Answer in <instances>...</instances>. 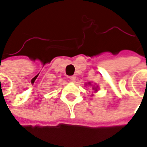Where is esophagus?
<instances>
[{
	"label": "esophagus",
	"instance_id": "1",
	"mask_svg": "<svg viewBox=\"0 0 147 147\" xmlns=\"http://www.w3.org/2000/svg\"><path fill=\"white\" fill-rule=\"evenodd\" d=\"M76 76H71L69 77V80H70L71 81H74V80H76Z\"/></svg>",
	"mask_w": 147,
	"mask_h": 147
}]
</instances>
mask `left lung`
<instances>
[{"mask_svg": "<svg viewBox=\"0 0 147 147\" xmlns=\"http://www.w3.org/2000/svg\"><path fill=\"white\" fill-rule=\"evenodd\" d=\"M86 85H87V84H86ZM88 85H90V86H92V85H91V83H90V82H88ZM92 89H93V90L95 91V92H96V91H98V86H96V87H95V86H93V87H92Z\"/></svg>", "mask_w": 147, "mask_h": 147, "instance_id": "left-lung-1", "label": "left lung"}]
</instances>
